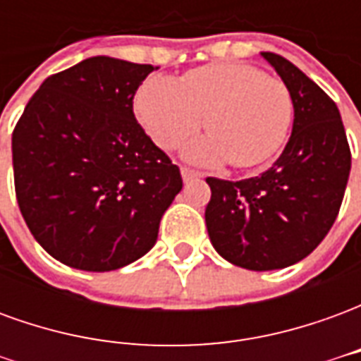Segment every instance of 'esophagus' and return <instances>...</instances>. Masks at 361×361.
I'll list each match as a JSON object with an SVG mask.
<instances>
[{"instance_id":"esophagus-1","label":"esophagus","mask_w":361,"mask_h":361,"mask_svg":"<svg viewBox=\"0 0 361 361\" xmlns=\"http://www.w3.org/2000/svg\"><path fill=\"white\" fill-rule=\"evenodd\" d=\"M181 178H183V181H193L203 178V173L197 172L193 168H189V166H181Z\"/></svg>"}]
</instances>
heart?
<instances>
[{
	"instance_id": "b5f03b06",
	"label": "heart",
	"mask_w": 361,
	"mask_h": 361,
	"mask_svg": "<svg viewBox=\"0 0 361 361\" xmlns=\"http://www.w3.org/2000/svg\"><path fill=\"white\" fill-rule=\"evenodd\" d=\"M135 111L160 149H176L195 133L204 116L209 137L188 154L199 162L250 168L265 162L286 139L294 102L286 82L238 61L191 69L176 82L152 77L135 96Z\"/></svg>"
}]
</instances>
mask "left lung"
Returning <instances> with one entry per match:
<instances>
[{
  "label": "left lung",
  "mask_w": 361,
  "mask_h": 361,
  "mask_svg": "<svg viewBox=\"0 0 361 361\" xmlns=\"http://www.w3.org/2000/svg\"><path fill=\"white\" fill-rule=\"evenodd\" d=\"M263 58L292 94L290 141L261 176L207 178L211 201L204 209L214 250L250 271L294 265L323 242L341 211L352 164L333 98L286 58L272 51H263Z\"/></svg>",
  "instance_id": "8db88e82"
}]
</instances>
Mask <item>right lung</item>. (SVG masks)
<instances>
[{"mask_svg": "<svg viewBox=\"0 0 361 361\" xmlns=\"http://www.w3.org/2000/svg\"><path fill=\"white\" fill-rule=\"evenodd\" d=\"M149 63L96 56L50 75L13 129L20 214L51 257L116 271L157 243L180 168L133 114Z\"/></svg>", "mask_w": 361, "mask_h": 361, "instance_id": "1", "label": "right lung"}]
</instances>
